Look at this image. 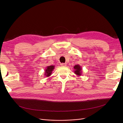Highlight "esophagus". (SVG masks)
<instances>
[{"label":"esophagus","instance_id":"1","mask_svg":"<svg viewBox=\"0 0 123 123\" xmlns=\"http://www.w3.org/2000/svg\"><path fill=\"white\" fill-rule=\"evenodd\" d=\"M61 65L63 66H66V63H61Z\"/></svg>","mask_w":123,"mask_h":123}]
</instances>
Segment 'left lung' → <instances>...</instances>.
Wrapping results in <instances>:
<instances>
[{
	"label": "left lung",
	"mask_w": 123,
	"mask_h": 123,
	"mask_svg": "<svg viewBox=\"0 0 123 123\" xmlns=\"http://www.w3.org/2000/svg\"><path fill=\"white\" fill-rule=\"evenodd\" d=\"M74 73L78 76H81L82 74V69L81 68V67L80 66V65L77 64V65H76L74 66Z\"/></svg>",
	"instance_id": "left-lung-1"
}]
</instances>
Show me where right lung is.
I'll list each match as a JSON object with an SVG mask.
<instances>
[{"label": "right lung", "instance_id": "right-lung-1", "mask_svg": "<svg viewBox=\"0 0 123 123\" xmlns=\"http://www.w3.org/2000/svg\"><path fill=\"white\" fill-rule=\"evenodd\" d=\"M54 68H55L54 65L48 66L45 70V73H44V75L47 77L50 76L52 73V71H53V70L54 69Z\"/></svg>", "mask_w": 123, "mask_h": 123}]
</instances>
